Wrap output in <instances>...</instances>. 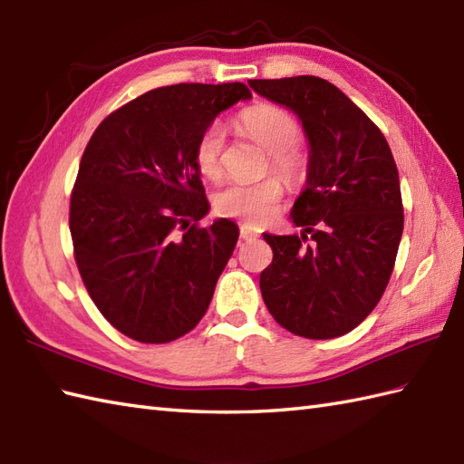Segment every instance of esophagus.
I'll return each instance as SVG.
<instances>
[{
    "label": "esophagus",
    "instance_id": "34e87169",
    "mask_svg": "<svg viewBox=\"0 0 464 464\" xmlns=\"http://www.w3.org/2000/svg\"><path fill=\"white\" fill-rule=\"evenodd\" d=\"M260 236V232L254 228V226H250V224H242L240 226V238L242 240H256Z\"/></svg>",
    "mask_w": 464,
    "mask_h": 464
}]
</instances>
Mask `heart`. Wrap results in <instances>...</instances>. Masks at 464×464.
Segmentation results:
<instances>
[{
	"label": "heart",
	"instance_id": "b5f03b06",
	"mask_svg": "<svg viewBox=\"0 0 464 464\" xmlns=\"http://www.w3.org/2000/svg\"><path fill=\"white\" fill-rule=\"evenodd\" d=\"M238 127L262 150L270 154V167L287 182L304 179L307 160L295 149L302 137V125L290 111L276 105H254L244 109ZM224 130L218 122L206 127L194 145V162L204 179L216 180L222 174ZM284 187L277 177L258 182H228L214 194V210L248 224H262L277 210Z\"/></svg>",
	"mask_w": 464,
	"mask_h": 464
}]
</instances>
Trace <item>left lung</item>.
I'll return each mask as SVG.
<instances>
[{
	"label": "left lung",
	"mask_w": 464,
	"mask_h": 464,
	"mask_svg": "<svg viewBox=\"0 0 464 464\" xmlns=\"http://www.w3.org/2000/svg\"><path fill=\"white\" fill-rule=\"evenodd\" d=\"M248 83L294 111L310 140L305 188L292 208L304 232L264 234L274 252L260 274L264 304L295 335H345L375 310L395 266L403 236L395 159L375 122L329 81Z\"/></svg>",
	"instance_id": "1"
}]
</instances>
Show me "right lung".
I'll return each mask as SVG.
<instances>
[{
    "instance_id": "1",
    "label": "right lung",
    "mask_w": 464,
    "mask_h": 464,
    "mask_svg": "<svg viewBox=\"0 0 464 464\" xmlns=\"http://www.w3.org/2000/svg\"><path fill=\"white\" fill-rule=\"evenodd\" d=\"M250 97L244 83L152 89L112 111L87 142L69 208L75 262L102 317L135 342H174L208 310L238 226H198L210 204L194 145Z\"/></svg>"
}]
</instances>
